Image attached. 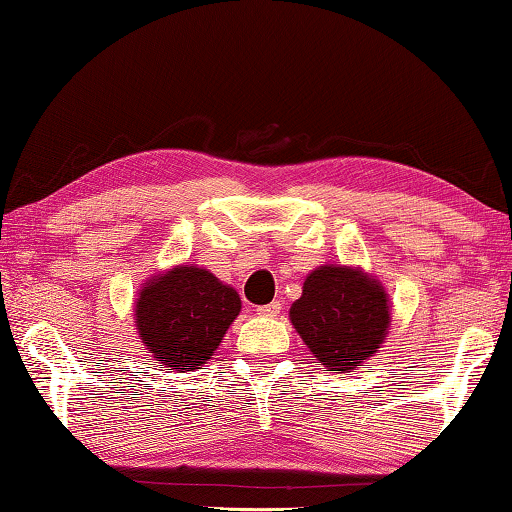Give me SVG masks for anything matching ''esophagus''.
I'll use <instances>...</instances> for the list:
<instances>
[{
	"label": "esophagus",
	"instance_id": "1",
	"mask_svg": "<svg viewBox=\"0 0 512 512\" xmlns=\"http://www.w3.org/2000/svg\"><path fill=\"white\" fill-rule=\"evenodd\" d=\"M280 310H282L280 300H273V303H269V305L257 307V314H262V316H278Z\"/></svg>",
	"mask_w": 512,
	"mask_h": 512
}]
</instances>
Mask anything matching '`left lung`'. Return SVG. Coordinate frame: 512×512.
Segmentation results:
<instances>
[{"instance_id": "obj_1", "label": "left lung", "mask_w": 512, "mask_h": 512, "mask_svg": "<svg viewBox=\"0 0 512 512\" xmlns=\"http://www.w3.org/2000/svg\"><path fill=\"white\" fill-rule=\"evenodd\" d=\"M289 319L328 371L348 373L362 367L387 337L389 300L371 275L326 264L307 275Z\"/></svg>"}]
</instances>
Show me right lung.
Returning a JSON list of instances; mask_svg holds the SVG:
<instances>
[{"instance_id": "1", "label": "right lung", "mask_w": 512, "mask_h": 512, "mask_svg": "<svg viewBox=\"0 0 512 512\" xmlns=\"http://www.w3.org/2000/svg\"><path fill=\"white\" fill-rule=\"evenodd\" d=\"M239 312L237 291L207 269L184 264L145 282L134 316L159 367L193 371L212 358Z\"/></svg>"}]
</instances>
